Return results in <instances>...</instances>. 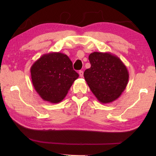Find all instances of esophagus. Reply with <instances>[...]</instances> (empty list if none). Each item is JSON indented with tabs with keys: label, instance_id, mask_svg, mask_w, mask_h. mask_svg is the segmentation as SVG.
<instances>
[{
	"label": "esophagus",
	"instance_id": "34e87169",
	"mask_svg": "<svg viewBox=\"0 0 156 156\" xmlns=\"http://www.w3.org/2000/svg\"><path fill=\"white\" fill-rule=\"evenodd\" d=\"M79 74L80 77H83V71H79Z\"/></svg>",
	"mask_w": 156,
	"mask_h": 156
}]
</instances>
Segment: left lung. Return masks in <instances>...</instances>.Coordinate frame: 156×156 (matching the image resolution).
Listing matches in <instances>:
<instances>
[{
	"mask_svg": "<svg viewBox=\"0 0 156 156\" xmlns=\"http://www.w3.org/2000/svg\"><path fill=\"white\" fill-rule=\"evenodd\" d=\"M91 67L84 72V79L98 100L111 103L126 88L129 72L117 56L111 53L94 52L88 56Z\"/></svg>",
	"mask_w": 156,
	"mask_h": 156,
	"instance_id": "left-lung-1",
	"label": "left lung"
}]
</instances>
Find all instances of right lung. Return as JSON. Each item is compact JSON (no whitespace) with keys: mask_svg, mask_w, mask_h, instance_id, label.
Instances as JSON below:
<instances>
[{"mask_svg":"<svg viewBox=\"0 0 156 156\" xmlns=\"http://www.w3.org/2000/svg\"><path fill=\"white\" fill-rule=\"evenodd\" d=\"M33 86L44 101L58 103L67 95L79 74L68 56L59 52L42 55L30 68Z\"/></svg>","mask_w":156,"mask_h":156,"instance_id":"obj_1","label":"right lung"}]
</instances>
